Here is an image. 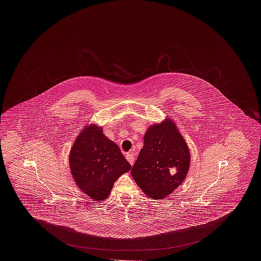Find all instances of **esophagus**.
Returning a JSON list of instances; mask_svg holds the SVG:
<instances>
[{
	"label": "esophagus",
	"mask_w": 261,
	"mask_h": 261,
	"mask_svg": "<svg viewBox=\"0 0 261 261\" xmlns=\"http://www.w3.org/2000/svg\"><path fill=\"white\" fill-rule=\"evenodd\" d=\"M126 159H127V161L129 162V163H130L131 165H133V164H134V162H135V158H134L133 153H131V152H128V153L126 154Z\"/></svg>",
	"instance_id": "esophagus-1"
}]
</instances>
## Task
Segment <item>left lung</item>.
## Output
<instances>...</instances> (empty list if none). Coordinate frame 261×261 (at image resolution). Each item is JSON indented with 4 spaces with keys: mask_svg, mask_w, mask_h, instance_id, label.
Listing matches in <instances>:
<instances>
[{
    "mask_svg": "<svg viewBox=\"0 0 261 261\" xmlns=\"http://www.w3.org/2000/svg\"><path fill=\"white\" fill-rule=\"evenodd\" d=\"M190 162L184 137L167 118L148 128L131 175L149 198L165 199L185 180Z\"/></svg>",
    "mask_w": 261,
    "mask_h": 261,
    "instance_id": "8db88e82",
    "label": "left lung"
}]
</instances>
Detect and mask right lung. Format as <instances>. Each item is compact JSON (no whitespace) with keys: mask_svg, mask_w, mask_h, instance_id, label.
Listing matches in <instances>:
<instances>
[{"mask_svg":"<svg viewBox=\"0 0 261 261\" xmlns=\"http://www.w3.org/2000/svg\"><path fill=\"white\" fill-rule=\"evenodd\" d=\"M69 165L77 186L95 200L107 199L118 177L131 169L118 146L95 124L86 126L76 138Z\"/></svg>","mask_w":261,"mask_h":261,"instance_id":"right-lung-1","label":"right lung"}]
</instances>
